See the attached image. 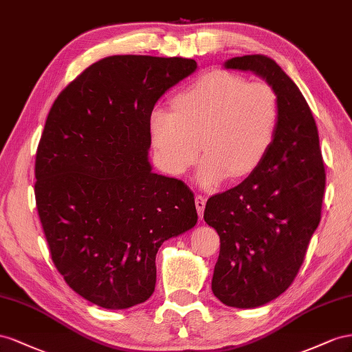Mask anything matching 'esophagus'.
<instances>
[{
    "mask_svg": "<svg viewBox=\"0 0 352 352\" xmlns=\"http://www.w3.org/2000/svg\"><path fill=\"white\" fill-rule=\"evenodd\" d=\"M195 202H196V209H197V212H199V217H202L204 215V210H205V205H206V199L204 196L197 195L196 199H195Z\"/></svg>",
    "mask_w": 352,
    "mask_h": 352,
    "instance_id": "1",
    "label": "esophagus"
}]
</instances>
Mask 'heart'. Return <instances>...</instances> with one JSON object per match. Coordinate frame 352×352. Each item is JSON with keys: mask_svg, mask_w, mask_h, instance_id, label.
Masks as SVG:
<instances>
[{"mask_svg": "<svg viewBox=\"0 0 352 352\" xmlns=\"http://www.w3.org/2000/svg\"><path fill=\"white\" fill-rule=\"evenodd\" d=\"M280 103L267 82L215 70L197 78L173 102L148 118L152 143L166 173H187L200 153L197 182L214 187L228 175L245 178L263 162L274 143Z\"/></svg>", "mask_w": 352, "mask_h": 352, "instance_id": "obj_1", "label": "heart"}]
</instances>
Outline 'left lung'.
I'll use <instances>...</instances> for the list:
<instances>
[{"label":"left lung","instance_id":"left-lung-1","mask_svg":"<svg viewBox=\"0 0 352 352\" xmlns=\"http://www.w3.org/2000/svg\"><path fill=\"white\" fill-rule=\"evenodd\" d=\"M274 88L280 120L263 162L239 186L210 196L204 218L219 236L212 292L228 307L255 308L282 295L318 227L326 174L316 120L302 93L273 58L233 57Z\"/></svg>","mask_w":352,"mask_h":352}]
</instances>
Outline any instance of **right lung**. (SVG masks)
Wrapping results in <instances>:
<instances>
[{"label":"right lung","instance_id":"right-lung-1","mask_svg":"<svg viewBox=\"0 0 352 352\" xmlns=\"http://www.w3.org/2000/svg\"><path fill=\"white\" fill-rule=\"evenodd\" d=\"M193 58L110 56L50 110L35 159V199L52 259L78 295L125 309L155 292L156 254L197 223L182 179L155 174L148 118Z\"/></svg>","mask_w":352,"mask_h":352}]
</instances>
